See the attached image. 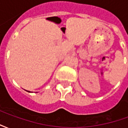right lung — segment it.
Returning <instances> with one entry per match:
<instances>
[{
	"label": "right lung",
	"mask_w": 128,
	"mask_h": 128,
	"mask_svg": "<svg viewBox=\"0 0 128 128\" xmlns=\"http://www.w3.org/2000/svg\"><path fill=\"white\" fill-rule=\"evenodd\" d=\"M27 92H30V91H27Z\"/></svg>",
	"instance_id": "1"
}]
</instances>
